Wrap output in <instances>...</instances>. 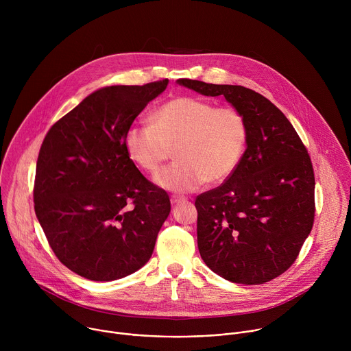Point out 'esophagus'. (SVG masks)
Returning <instances> with one entry per match:
<instances>
[{
  "mask_svg": "<svg viewBox=\"0 0 351 351\" xmlns=\"http://www.w3.org/2000/svg\"><path fill=\"white\" fill-rule=\"evenodd\" d=\"M186 197L184 195H176V194H173V195H171V203L172 204H178V203H182V202H186Z\"/></svg>",
  "mask_w": 351,
  "mask_h": 351,
  "instance_id": "esophagus-1",
  "label": "esophagus"
}]
</instances>
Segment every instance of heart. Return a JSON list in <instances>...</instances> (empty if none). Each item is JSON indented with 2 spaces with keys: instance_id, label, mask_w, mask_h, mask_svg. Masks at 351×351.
<instances>
[{
  "instance_id": "heart-1",
  "label": "heart",
  "mask_w": 351,
  "mask_h": 351,
  "mask_svg": "<svg viewBox=\"0 0 351 351\" xmlns=\"http://www.w3.org/2000/svg\"><path fill=\"white\" fill-rule=\"evenodd\" d=\"M248 128L234 107H217L198 97H176L153 115V125L130 126L123 137L129 160L147 173H157L176 149L178 161L157 176V184L175 193L221 183L239 167Z\"/></svg>"
}]
</instances>
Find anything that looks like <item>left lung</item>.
<instances>
[{"mask_svg":"<svg viewBox=\"0 0 351 351\" xmlns=\"http://www.w3.org/2000/svg\"><path fill=\"white\" fill-rule=\"evenodd\" d=\"M178 83L204 95H223L248 128L237 169L195 198L199 256L233 283L269 282L291 267L314 225L315 178L307 148L260 93L191 79Z\"/></svg>","mask_w":351,"mask_h":351,"instance_id":"left-lung-1","label":"left lung"}]
</instances>
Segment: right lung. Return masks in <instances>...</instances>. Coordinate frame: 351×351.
Masks as SVG:
<instances>
[{"label":"right lung","instance_id":"obj_1","mask_svg":"<svg viewBox=\"0 0 351 351\" xmlns=\"http://www.w3.org/2000/svg\"><path fill=\"white\" fill-rule=\"evenodd\" d=\"M168 79L99 88L57 121L43 140L34 211L57 258L95 282L125 278L154 252L169 195L129 160L126 130Z\"/></svg>","mask_w":351,"mask_h":351}]
</instances>
